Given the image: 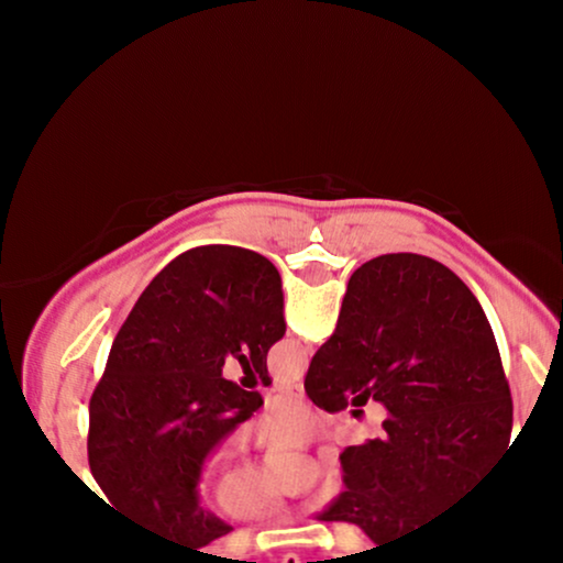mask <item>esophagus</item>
I'll return each instance as SVG.
<instances>
[{"label":"esophagus","instance_id":"obj_1","mask_svg":"<svg viewBox=\"0 0 563 563\" xmlns=\"http://www.w3.org/2000/svg\"><path fill=\"white\" fill-rule=\"evenodd\" d=\"M286 394H290V397H303V386L301 384H288L286 386Z\"/></svg>","mask_w":563,"mask_h":563}]
</instances>
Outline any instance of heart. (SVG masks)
Here are the masks:
<instances>
[{
	"label": "heart",
	"instance_id": "b5f03b06",
	"mask_svg": "<svg viewBox=\"0 0 563 563\" xmlns=\"http://www.w3.org/2000/svg\"><path fill=\"white\" fill-rule=\"evenodd\" d=\"M320 434V418L303 405L283 402L275 407L264 423L260 426V437L264 442L280 444V448H307L314 437ZM341 493V474L335 468L328 471L320 482L318 503L328 506ZM219 508L230 514L232 519H256L264 516L269 508V497L256 479H249L238 487H219Z\"/></svg>",
	"mask_w": 563,
	"mask_h": 563
}]
</instances>
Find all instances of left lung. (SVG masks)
I'll use <instances>...</instances> for the list:
<instances>
[{"mask_svg": "<svg viewBox=\"0 0 563 563\" xmlns=\"http://www.w3.org/2000/svg\"><path fill=\"white\" fill-rule=\"evenodd\" d=\"M283 335L280 273L256 251L200 245L153 277L89 399V471L121 516L190 551L232 532L198 506L200 466L262 407ZM230 353L245 390L221 378Z\"/></svg>", "mask_w": 563, "mask_h": 563, "instance_id": "8db88e82", "label": "left lung"}]
</instances>
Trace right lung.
<instances>
[{
	"mask_svg": "<svg viewBox=\"0 0 563 563\" xmlns=\"http://www.w3.org/2000/svg\"><path fill=\"white\" fill-rule=\"evenodd\" d=\"M303 389L328 412L354 391L389 410L384 437L341 452L346 489L318 516L376 545L421 532L510 452L514 402L493 328L466 283L429 256L354 269Z\"/></svg>",
	"mask_w": 563,
	"mask_h": 563,
	"instance_id": "right-lung-1",
	"label": "right lung"
}]
</instances>
